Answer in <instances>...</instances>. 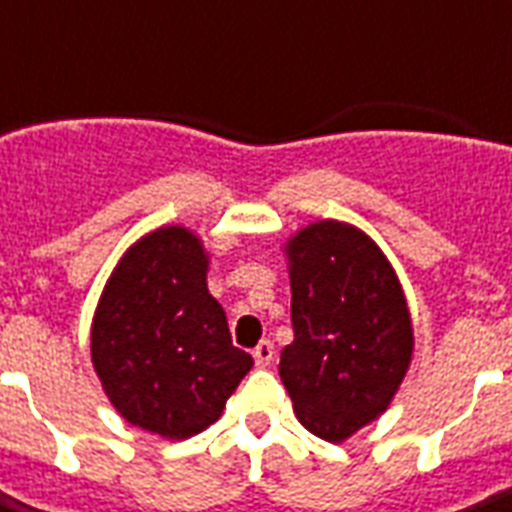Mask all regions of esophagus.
<instances>
[{"mask_svg": "<svg viewBox=\"0 0 512 512\" xmlns=\"http://www.w3.org/2000/svg\"><path fill=\"white\" fill-rule=\"evenodd\" d=\"M252 356H255V364L257 366H268L273 361V342L271 340H263L252 350Z\"/></svg>", "mask_w": 512, "mask_h": 512, "instance_id": "obj_1", "label": "esophagus"}]
</instances>
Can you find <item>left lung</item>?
<instances>
[{
	"mask_svg": "<svg viewBox=\"0 0 512 512\" xmlns=\"http://www.w3.org/2000/svg\"><path fill=\"white\" fill-rule=\"evenodd\" d=\"M295 340L279 374L297 420L342 444L380 417L412 364L414 329L404 289L361 228L319 220L284 244Z\"/></svg>",
	"mask_w": 512,
	"mask_h": 512,
	"instance_id": "left-lung-1",
	"label": "left lung"
}]
</instances>
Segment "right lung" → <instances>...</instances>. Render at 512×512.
I'll list each match as a JSON object with an SVG mask.
<instances>
[{"label":"right lung","instance_id":"1","mask_svg":"<svg viewBox=\"0 0 512 512\" xmlns=\"http://www.w3.org/2000/svg\"><path fill=\"white\" fill-rule=\"evenodd\" d=\"M209 252L183 225L140 236L108 276L90 329L92 366L124 420L183 441L223 414L252 369L207 289Z\"/></svg>","mask_w":512,"mask_h":512}]
</instances>
